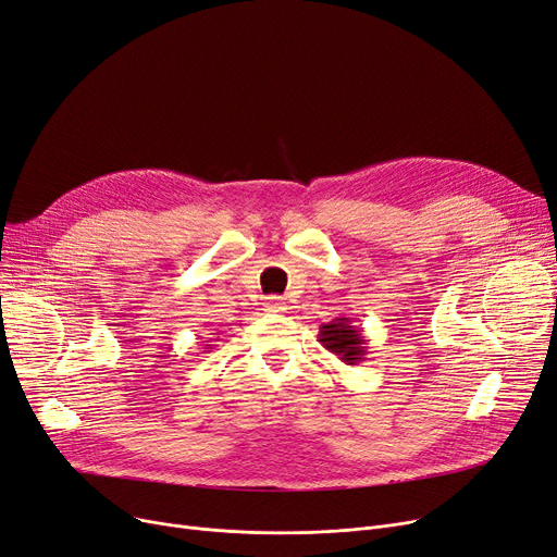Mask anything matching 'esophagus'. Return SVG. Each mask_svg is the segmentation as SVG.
I'll return each instance as SVG.
<instances>
[{
    "mask_svg": "<svg viewBox=\"0 0 557 557\" xmlns=\"http://www.w3.org/2000/svg\"><path fill=\"white\" fill-rule=\"evenodd\" d=\"M263 309L269 311V313H282V311H286V305L280 298H269V300L263 302Z\"/></svg>",
    "mask_w": 557,
    "mask_h": 557,
    "instance_id": "obj_1",
    "label": "esophagus"
}]
</instances>
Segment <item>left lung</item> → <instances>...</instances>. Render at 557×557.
I'll return each mask as SVG.
<instances>
[{"label": "left lung", "instance_id": "1", "mask_svg": "<svg viewBox=\"0 0 557 557\" xmlns=\"http://www.w3.org/2000/svg\"><path fill=\"white\" fill-rule=\"evenodd\" d=\"M319 342L325 350L336 355L348 367L361 364L367 357V342L364 330L357 327L350 319L342 317L332 323L319 327Z\"/></svg>", "mask_w": 557, "mask_h": 557}]
</instances>
